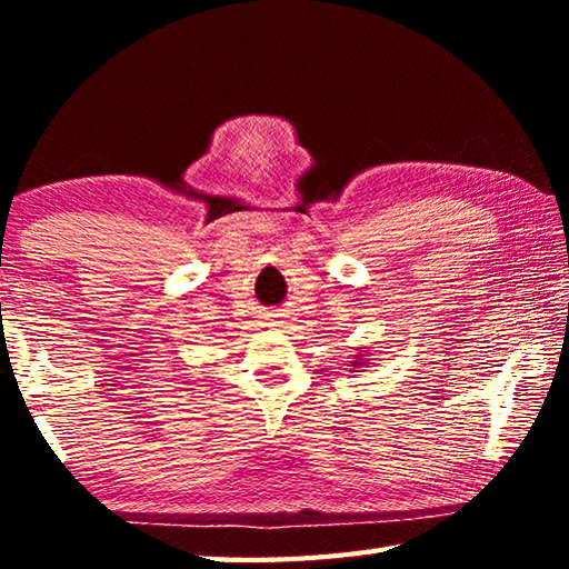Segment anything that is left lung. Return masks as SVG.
<instances>
[{
  "instance_id": "obj_1",
  "label": "left lung",
  "mask_w": 569,
  "mask_h": 569,
  "mask_svg": "<svg viewBox=\"0 0 569 569\" xmlns=\"http://www.w3.org/2000/svg\"><path fill=\"white\" fill-rule=\"evenodd\" d=\"M366 363H369V359H366V353H356L353 361H351L353 369H361V366H366Z\"/></svg>"
}]
</instances>
